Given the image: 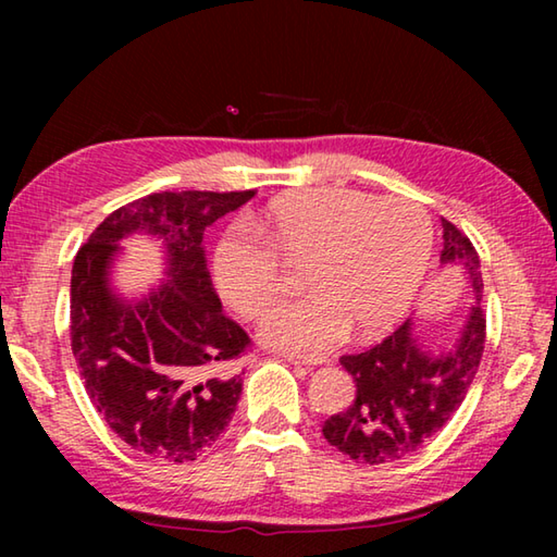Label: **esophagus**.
<instances>
[{
	"label": "esophagus",
	"instance_id": "esophagus-1",
	"mask_svg": "<svg viewBox=\"0 0 557 557\" xmlns=\"http://www.w3.org/2000/svg\"><path fill=\"white\" fill-rule=\"evenodd\" d=\"M285 361L295 363V366H307V369H312V366H322L329 363L326 356H305V354H280Z\"/></svg>",
	"mask_w": 557,
	"mask_h": 557
}]
</instances>
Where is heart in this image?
<instances>
[{
  "label": "heart",
  "instance_id": "1",
  "mask_svg": "<svg viewBox=\"0 0 557 557\" xmlns=\"http://www.w3.org/2000/svg\"><path fill=\"white\" fill-rule=\"evenodd\" d=\"M432 252L422 206L375 199L354 188H312L268 206L250 223L228 225L211 252V277L225 305L258 317L282 287L285 262L309 258L312 292L282 299L260 324L282 351L319 354L356 332L373 334L398 317L418 289Z\"/></svg>",
  "mask_w": 557,
  "mask_h": 557
}]
</instances>
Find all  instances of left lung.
<instances>
[{"label":"left lung","mask_w":557,"mask_h":557,"mask_svg":"<svg viewBox=\"0 0 557 557\" xmlns=\"http://www.w3.org/2000/svg\"><path fill=\"white\" fill-rule=\"evenodd\" d=\"M440 260L459 268L474 287V305L455 346L430 354L412 336L410 319L381 344L338 358L356 383L354 403L324 422L329 445L363 465H383L418 451L447 425L474 381L486 342L482 270L474 245L442 219Z\"/></svg>","instance_id":"1"}]
</instances>
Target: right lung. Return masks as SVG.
Returning <instances> with one entry per match:
<instances>
[{"instance_id":"add662e5","label":"right lung","mask_w":557,"mask_h":557,"mask_svg":"<svg viewBox=\"0 0 557 557\" xmlns=\"http://www.w3.org/2000/svg\"><path fill=\"white\" fill-rule=\"evenodd\" d=\"M256 191H162L120 206L73 260L71 348L96 410L132 449L194 461L228 428L243 373L231 363L250 336L223 314L203 258V231ZM143 230L164 237L172 281L129 306L111 295L116 240Z\"/></svg>"}]
</instances>
